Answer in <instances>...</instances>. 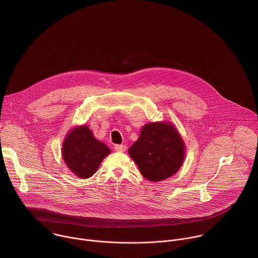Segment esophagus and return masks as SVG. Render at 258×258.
<instances>
[{
    "label": "esophagus",
    "instance_id": "1",
    "mask_svg": "<svg viewBox=\"0 0 258 258\" xmlns=\"http://www.w3.org/2000/svg\"><path fill=\"white\" fill-rule=\"evenodd\" d=\"M115 150L118 152H125L126 151V146L125 145H116Z\"/></svg>",
    "mask_w": 258,
    "mask_h": 258
}]
</instances>
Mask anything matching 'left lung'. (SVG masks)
Wrapping results in <instances>:
<instances>
[{"instance_id":"1","label":"left lung","mask_w":258,"mask_h":258,"mask_svg":"<svg viewBox=\"0 0 258 258\" xmlns=\"http://www.w3.org/2000/svg\"><path fill=\"white\" fill-rule=\"evenodd\" d=\"M185 151V142L174 125L169 121H157L142 127L128 154L145 178L160 181L178 171Z\"/></svg>"}]
</instances>
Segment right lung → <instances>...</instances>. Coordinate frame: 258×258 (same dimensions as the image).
Listing matches in <instances>:
<instances>
[{
    "mask_svg": "<svg viewBox=\"0 0 258 258\" xmlns=\"http://www.w3.org/2000/svg\"><path fill=\"white\" fill-rule=\"evenodd\" d=\"M110 152L85 124L71 128L62 143V158L70 171L80 178L91 177Z\"/></svg>",
    "mask_w": 258,
    "mask_h": 258,
    "instance_id": "add662e5",
    "label": "right lung"
}]
</instances>
